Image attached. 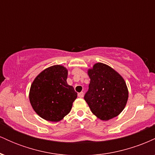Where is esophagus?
I'll list each match as a JSON object with an SVG mask.
<instances>
[{
    "mask_svg": "<svg viewBox=\"0 0 155 155\" xmlns=\"http://www.w3.org/2000/svg\"><path fill=\"white\" fill-rule=\"evenodd\" d=\"M83 96H84V92H79V93H78V97H83Z\"/></svg>",
    "mask_w": 155,
    "mask_h": 155,
    "instance_id": "obj_1",
    "label": "esophagus"
}]
</instances>
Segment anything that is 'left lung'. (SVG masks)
<instances>
[{
	"label": "left lung",
	"mask_w": 155,
	"mask_h": 155,
	"mask_svg": "<svg viewBox=\"0 0 155 155\" xmlns=\"http://www.w3.org/2000/svg\"><path fill=\"white\" fill-rule=\"evenodd\" d=\"M90 78L85 101L94 114L101 120L118 116L125 107L128 90L123 78L106 64L98 63L88 71Z\"/></svg>",
	"instance_id": "1"
}]
</instances>
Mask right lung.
<instances>
[{"mask_svg":"<svg viewBox=\"0 0 155 155\" xmlns=\"http://www.w3.org/2000/svg\"><path fill=\"white\" fill-rule=\"evenodd\" d=\"M67 76L65 67L53 65L41 72L32 83L30 102L41 118L58 122L71 111L77 92L67 84Z\"/></svg>","mask_w":155,"mask_h":155,"instance_id":"obj_1","label":"right lung"}]
</instances>
